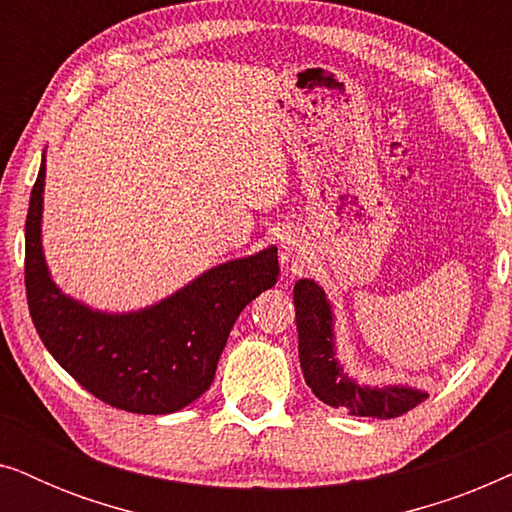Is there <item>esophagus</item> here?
<instances>
[{
    "label": "esophagus",
    "mask_w": 512,
    "mask_h": 512,
    "mask_svg": "<svg viewBox=\"0 0 512 512\" xmlns=\"http://www.w3.org/2000/svg\"><path fill=\"white\" fill-rule=\"evenodd\" d=\"M300 240L293 233H289L286 237H282V244H279V258H282V263L291 265V268H296L300 263Z\"/></svg>",
    "instance_id": "esophagus-1"
}]
</instances>
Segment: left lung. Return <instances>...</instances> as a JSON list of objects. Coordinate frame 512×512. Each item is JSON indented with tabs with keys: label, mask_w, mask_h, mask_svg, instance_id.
I'll use <instances>...</instances> for the list:
<instances>
[{
	"label": "left lung",
	"mask_w": 512,
	"mask_h": 512,
	"mask_svg": "<svg viewBox=\"0 0 512 512\" xmlns=\"http://www.w3.org/2000/svg\"><path fill=\"white\" fill-rule=\"evenodd\" d=\"M298 324V356L307 387L326 405L349 415L391 419L424 401L426 391L408 384H361L338 359L335 314L326 291L314 279H298L293 286Z\"/></svg>",
	"instance_id": "1"
}]
</instances>
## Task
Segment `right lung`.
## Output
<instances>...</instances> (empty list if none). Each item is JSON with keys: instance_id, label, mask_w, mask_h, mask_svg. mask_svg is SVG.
I'll return each mask as SVG.
<instances>
[{"instance_id": "obj_1", "label": "right lung", "mask_w": 512, "mask_h": 512, "mask_svg": "<svg viewBox=\"0 0 512 512\" xmlns=\"http://www.w3.org/2000/svg\"><path fill=\"white\" fill-rule=\"evenodd\" d=\"M46 156L25 221L27 305L41 342L83 389L137 415H170L200 398L240 312L279 275L277 247L202 272L135 312H102L53 282L41 244Z\"/></svg>"}]
</instances>
